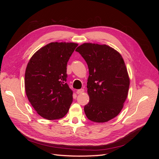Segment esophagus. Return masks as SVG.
I'll list each match as a JSON object with an SVG mask.
<instances>
[{"instance_id":"obj_1","label":"esophagus","mask_w":159,"mask_h":159,"mask_svg":"<svg viewBox=\"0 0 159 159\" xmlns=\"http://www.w3.org/2000/svg\"><path fill=\"white\" fill-rule=\"evenodd\" d=\"M84 92V89H78V90H77V91H76V93H78V94H81V93H82Z\"/></svg>"}]
</instances>
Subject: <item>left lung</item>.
<instances>
[{"instance_id": "8db88e82", "label": "left lung", "mask_w": 159, "mask_h": 159, "mask_svg": "<svg viewBox=\"0 0 159 159\" xmlns=\"http://www.w3.org/2000/svg\"><path fill=\"white\" fill-rule=\"evenodd\" d=\"M76 52L89 68V103L85 115L90 121L105 123L119 115L127 98L130 79L120 53L106 44L84 43Z\"/></svg>"}]
</instances>
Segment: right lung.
I'll list each match as a JSON object with an SVG mask.
<instances>
[{"label": "right lung", "instance_id": "add662e5", "mask_svg": "<svg viewBox=\"0 0 159 159\" xmlns=\"http://www.w3.org/2000/svg\"><path fill=\"white\" fill-rule=\"evenodd\" d=\"M78 46L51 42L36 51L28 61L25 77L26 94L37 113L48 120L64 117L73 102L67 80V64Z\"/></svg>", "mask_w": 159, "mask_h": 159}]
</instances>
